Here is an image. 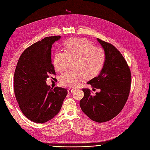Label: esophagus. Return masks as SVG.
<instances>
[{"mask_svg": "<svg viewBox=\"0 0 150 150\" xmlns=\"http://www.w3.org/2000/svg\"><path fill=\"white\" fill-rule=\"evenodd\" d=\"M74 91V90L71 89V88H68V94H71V93H72Z\"/></svg>", "mask_w": 150, "mask_h": 150, "instance_id": "obj_1", "label": "esophagus"}]
</instances>
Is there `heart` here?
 Returning <instances> with one entry per match:
<instances>
[{
    "label": "heart",
    "instance_id": "b5f03b06",
    "mask_svg": "<svg viewBox=\"0 0 150 150\" xmlns=\"http://www.w3.org/2000/svg\"><path fill=\"white\" fill-rule=\"evenodd\" d=\"M63 50L56 51L53 58V66L58 72L65 70L72 60L74 69L62 74L59 81L67 87H76L85 78H93L101 71L105 62L103 49L95 47L87 39L72 38L64 42Z\"/></svg>",
    "mask_w": 150,
    "mask_h": 150
}]
</instances>
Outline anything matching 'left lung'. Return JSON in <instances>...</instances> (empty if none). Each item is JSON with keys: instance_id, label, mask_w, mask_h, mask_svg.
Returning <instances> with one entry per match:
<instances>
[{"instance_id": "obj_1", "label": "left lung", "mask_w": 150, "mask_h": 150, "mask_svg": "<svg viewBox=\"0 0 150 150\" xmlns=\"http://www.w3.org/2000/svg\"><path fill=\"white\" fill-rule=\"evenodd\" d=\"M105 53V62L99 75L87 82L100 89L95 96L83 88V97L79 105L82 112L97 122L109 121L122 110L129 94L130 69L120 52L112 45L97 38ZM94 89V88H93Z\"/></svg>"}]
</instances>
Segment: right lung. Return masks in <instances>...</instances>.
<instances>
[{
  "instance_id": "obj_1",
  "label": "right lung",
  "mask_w": 150,
  "mask_h": 150,
  "mask_svg": "<svg viewBox=\"0 0 150 150\" xmlns=\"http://www.w3.org/2000/svg\"><path fill=\"white\" fill-rule=\"evenodd\" d=\"M61 36L47 37L35 42L21 55L14 74L13 87L21 110L38 123L53 119L60 111L68 94L65 88H51L46 84L56 75L52 63V47Z\"/></svg>"
}]
</instances>
